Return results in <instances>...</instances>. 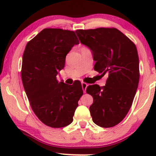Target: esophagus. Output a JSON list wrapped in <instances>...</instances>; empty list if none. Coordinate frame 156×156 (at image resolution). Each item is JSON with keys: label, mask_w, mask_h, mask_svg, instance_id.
I'll use <instances>...</instances> for the list:
<instances>
[{"label": "esophagus", "mask_w": 156, "mask_h": 156, "mask_svg": "<svg viewBox=\"0 0 156 156\" xmlns=\"http://www.w3.org/2000/svg\"><path fill=\"white\" fill-rule=\"evenodd\" d=\"M81 85H82V89H83V92L85 93L86 92V89H87V83H84V82H82L81 83Z\"/></svg>", "instance_id": "1"}]
</instances>
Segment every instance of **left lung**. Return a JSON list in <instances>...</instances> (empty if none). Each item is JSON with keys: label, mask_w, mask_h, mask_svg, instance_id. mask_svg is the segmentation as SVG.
Returning a JSON list of instances; mask_svg holds the SVG:
<instances>
[{"label": "left lung", "mask_w": 156, "mask_h": 156, "mask_svg": "<svg viewBox=\"0 0 156 156\" xmlns=\"http://www.w3.org/2000/svg\"><path fill=\"white\" fill-rule=\"evenodd\" d=\"M80 42L92 50L94 70L108 76L104 87L89 86L93 98L92 120L102 128L119 124L129 112L139 80V61L135 44L115 28L78 29Z\"/></svg>", "instance_id": "left-lung-1"}]
</instances>
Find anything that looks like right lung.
Segmentation results:
<instances>
[{"label":"right lung","mask_w":156,"mask_h":156,"mask_svg":"<svg viewBox=\"0 0 156 156\" xmlns=\"http://www.w3.org/2000/svg\"><path fill=\"white\" fill-rule=\"evenodd\" d=\"M78 44L75 31L44 28L27 43L23 53L21 78L26 95L36 116L51 128L72 122L83 95L80 81L67 85L56 79L66 55Z\"/></svg>","instance_id":"right-lung-1"}]
</instances>
